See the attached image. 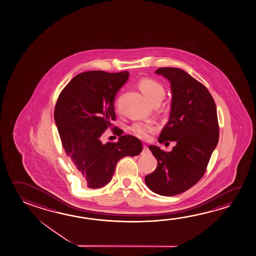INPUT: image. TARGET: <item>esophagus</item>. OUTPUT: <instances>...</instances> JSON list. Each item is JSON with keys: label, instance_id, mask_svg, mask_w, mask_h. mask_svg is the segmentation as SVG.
Listing matches in <instances>:
<instances>
[{"label": "esophagus", "instance_id": "34e87169", "mask_svg": "<svg viewBox=\"0 0 256 256\" xmlns=\"http://www.w3.org/2000/svg\"><path fill=\"white\" fill-rule=\"evenodd\" d=\"M148 152V148L147 145H144L143 146V153H147Z\"/></svg>", "mask_w": 256, "mask_h": 256}]
</instances>
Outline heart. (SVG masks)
<instances>
[{
  "mask_svg": "<svg viewBox=\"0 0 256 256\" xmlns=\"http://www.w3.org/2000/svg\"><path fill=\"white\" fill-rule=\"evenodd\" d=\"M139 88L142 92L143 95L145 96L147 100L150 102V104L156 100H162L165 96L164 87L161 85L160 83L158 82L152 78L142 80L139 83ZM152 130H153V126L148 124L134 122L132 126H130V132L139 139H148Z\"/></svg>",
  "mask_w": 256,
  "mask_h": 256,
  "instance_id": "1",
  "label": "heart"
}]
</instances>
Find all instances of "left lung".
<instances>
[{
	"mask_svg": "<svg viewBox=\"0 0 256 256\" xmlns=\"http://www.w3.org/2000/svg\"><path fill=\"white\" fill-rule=\"evenodd\" d=\"M171 83L172 103L169 120L158 142H176L172 152L150 145L158 160L156 170L145 176L152 192L174 196L187 191L204 176L220 136L217 108L204 84L178 68L156 70Z\"/></svg>",
	"mask_w": 256,
	"mask_h": 256,
	"instance_id": "left-lung-1",
	"label": "left lung"
}]
</instances>
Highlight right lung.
Masks as SVG:
<instances>
[{
    "instance_id": "add662e5",
    "label": "right lung",
    "mask_w": 256,
    "mask_h": 256,
    "mask_svg": "<svg viewBox=\"0 0 256 256\" xmlns=\"http://www.w3.org/2000/svg\"><path fill=\"white\" fill-rule=\"evenodd\" d=\"M128 77V72H85L75 76L57 98L54 116L62 145L88 188L108 184L122 158L137 156L142 150L138 138L122 135L118 127H114L117 142L100 140L116 120L114 98Z\"/></svg>"
}]
</instances>
